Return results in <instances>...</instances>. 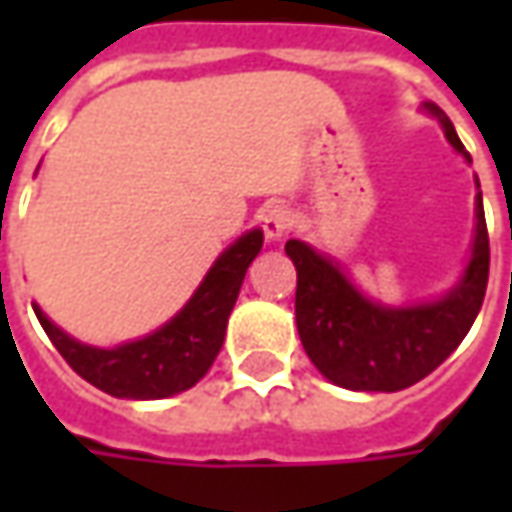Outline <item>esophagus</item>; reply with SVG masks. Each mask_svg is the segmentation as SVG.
<instances>
[{
  "mask_svg": "<svg viewBox=\"0 0 512 512\" xmlns=\"http://www.w3.org/2000/svg\"><path fill=\"white\" fill-rule=\"evenodd\" d=\"M293 227V216H290V210L287 207H267L265 213H262V230H265L267 239H282L287 230Z\"/></svg>",
  "mask_w": 512,
  "mask_h": 512,
  "instance_id": "obj_1",
  "label": "esophagus"
}]
</instances>
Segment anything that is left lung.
Segmentation results:
<instances>
[{
  "mask_svg": "<svg viewBox=\"0 0 512 512\" xmlns=\"http://www.w3.org/2000/svg\"><path fill=\"white\" fill-rule=\"evenodd\" d=\"M424 108L442 122L447 142L470 162L453 122L436 105ZM285 250L296 265V327L305 353L325 379L347 390L396 393L422 382L473 327L490 273L482 193L476 199V239L464 276L444 299L430 305H376L310 245L290 239Z\"/></svg>",
  "mask_w": 512,
  "mask_h": 512,
  "instance_id": "left-lung-1",
  "label": "left lung"
}]
</instances>
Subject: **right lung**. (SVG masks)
Segmentation results:
<instances>
[{"label": "right lung", "mask_w": 512, "mask_h": 512, "mask_svg": "<svg viewBox=\"0 0 512 512\" xmlns=\"http://www.w3.org/2000/svg\"><path fill=\"white\" fill-rule=\"evenodd\" d=\"M262 242V230H250L242 239H236L216 259V265L207 270L205 282L168 325L145 339L119 344L113 350L76 342L53 325L39 305H33V310L62 359L93 387L116 399L176 396L199 382L219 356L225 342L227 316L236 305L247 267L262 250Z\"/></svg>", "instance_id": "obj_1"}]
</instances>
